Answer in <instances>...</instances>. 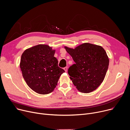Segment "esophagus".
I'll list each match as a JSON object with an SVG mask.
<instances>
[{"label": "esophagus", "mask_w": 130, "mask_h": 130, "mask_svg": "<svg viewBox=\"0 0 130 130\" xmlns=\"http://www.w3.org/2000/svg\"><path fill=\"white\" fill-rule=\"evenodd\" d=\"M63 69L64 70V71H65L66 72H67V70H68V68H67V67H64V68H63Z\"/></svg>", "instance_id": "1"}]
</instances>
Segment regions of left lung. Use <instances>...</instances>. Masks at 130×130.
<instances>
[{
  "label": "left lung",
  "mask_w": 130,
  "mask_h": 130,
  "mask_svg": "<svg viewBox=\"0 0 130 130\" xmlns=\"http://www.w3.org/2000/svg\"><path fill=\"white\" fill-rule=\"evenodd\" d=\"M75 64L68 69L73 85L82 93L96 90L104 80L109 59L105 50L100 45L84 43L74 49L64 47Z\"/></svg>",
  "instance_id": "8db88e82"
}]
</instances>
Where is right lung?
<instances>
[{"instance_id": "1", "label": "right lung", "mask_w": 130, "mask_h": 130, "mask_svg": "<svg viewBox=\"0 0 130 130\" xmlns=\"http://www.w3.org/2000/svg\"><path fill=\"white\" fill-rule=\"evenodd\" d=\"M56 50L47 44L26 49L21 55L20 68L27 85L35 92L49 94L56 87L64 70L58 67Z\"/></svg>"}]
</instances>
